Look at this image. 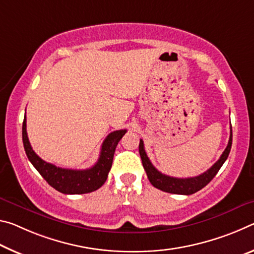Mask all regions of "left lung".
Instances as JSON below:
<instances>
[{"label":"left lung","mask_w":254,"mask_h":254,"mask_svg":"<svg viewBox=\"0 0 254 254\" xmlns=\"http://www.w3.org/2000/svg\"><path fill=\"white\" fill-rule=\"evenodd\" d=\"M232 137L233 135H232V127H231L230 140H228V144L225 148V151L223 152V154L221 155V157H219L218 161L216 162L210 169H208L206 172H203L198 177L173 178L170 176H165V174L157 171V170L151 163V161H149L146 152H145L144 143L142 139L139 140V155H140V159H142V163L145 171H146L148 180L153 186L155 187V188L170 193L192 194L200 189H202L203 187L208 185L209 182L213 180V178L217 174L219 169L222 168V165L224 164V162L226 161L228 154H230L231 152Z\"/></svg>","instance_id":"left-lung-1"}]
</instances>
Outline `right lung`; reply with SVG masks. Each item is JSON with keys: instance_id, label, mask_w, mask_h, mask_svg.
I'll return each instance as SVG.
<instances>
[{"instance_id": "right-lung-1", "label": "right lung", "mask_w": 254, "mask_h": 254, "mask_svg": "<svg viewBox=\"0 0 254 254\" xmlns=\"http://www.w3.org/2000/svg\"><path fill=\"white\" fill-rule=\"evenodd\" d=\"M126 129H120L110 132L102 143L101 152L97 163L92 168L86 170L63 169L47 163L33 152L27 135V118L24 116L22 124V140L26 154L31 164L35 166L41 177L54 189L66 194H82L89 193L99 189L105 184L109 173L116 147L119 140L126 132Z\"/></svg>"}]
</instances>
